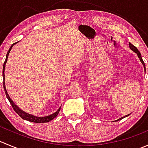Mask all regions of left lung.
Returning a JSON list of instances; mask_svg holds the SVG:
<instances>
[{
  "label": "left lung",
  "mask_w": 148,
  "mask_h": 148,
  "mask_svg": "<svg viewBox=\"0 0 148 148\" xmlns=\"http://www.w3.org/2000/svg\"><path fill=\"white\" fill-rule=\"evenodd\" d=\"M129 45H130V49H131V50H132V51H133L134 52H135V53H136L137 54H138V58H139V59H140V62H141V63L143 64V66H144V69H145V64L144 62H143V58H142V56H141V53H140V52L139 51H138V49H137V48L135 47V46H133V45H132V44H131V43H130V44H129ZM130 114H127V115L124 116V117H121V118L118 119V120H115V121H118V120H122V119H123V118H125V117H127V116H129Z\"/></svg>",
  "instance_id": "left-lung-1"
}]
</instances>
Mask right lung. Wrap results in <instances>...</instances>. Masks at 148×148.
<instances>
[{
  "label": "right lung",
  "instance_id": "right-lung-1",
  "mask_svg": "<svg viewBox=\"0 0 148 148\" xmlns=\"http://www.w3.org/2000/svg\"><path fill=\"white\" fill-rule=\"evenodd\" d=\"M16 44V43L12 44V46L10 47L9 50H8V53H7V54H6V58H5V62H4V64H3V88H4V90H5V95H6L7 99H8V101L10 102V104H11V106L13 107V110H14V111L16 112L17 113V114H18V115L20 116V117H21L22 119H23V120L30 121V122H36V123H44V122H49V121H51V120H53V119H54L55 117H56V116L58 115V114H59V111H60V110H61V107H59V109L57 110V111L56 112L53 113V114H50V115L46 116V117H36V116H34V115H33V114H28V113L25 112L24 111H23V110H21V109L19 108V107H18L17 105H16V104H15V103L13 102V100L10 99L9 95H8V92H7L6 88H5V73H4V71H5V64H6L7 59H8V54H9V53H10V50H11L12 47H13V45H14V44Z\"/></svg>",
  "mask_w": 148,
  "mask_h": 148
}]
</instances>
